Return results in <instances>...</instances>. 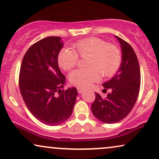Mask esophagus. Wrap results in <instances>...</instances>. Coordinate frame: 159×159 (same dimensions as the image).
<instances>
[{"instance_id": "1", "label": "esophagus", "mask_w": 159, "mask_h": 159, "mask_svg": "<svg viewBox=\"0 0 159 159\" xmlns=\"http://www.w3.org/2000/svg\"><path fill=\"white\" fill-rule=\"evenodd\" d=\"M77 90H78V92L79 93V94H82V93H83L86 89L84 88H82V87H78Z\"/></svg>"}]
</instances>
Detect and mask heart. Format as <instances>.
I'll return each mask as SVG.
<instances>
[{
    "label": "heart",
    "instance_id": "obj_1",
    "mask_svg": "<svg viewBox=\"0 0 159 159\" xmlns=\"http://www.w3.org/2000/svg\"><path fill=\"white\" fill-rule=\"evenodd\" d=\"M74 51L64 48L58 54L59 65L68 70L76 65L78 56L86 57L85 65L88 68L75 69L70 73L69 80L73 85L86 87L104 76L112 75L117 71L121 62V54L117 46L107 44L104 40L90 37L75 42Z\"/></svg>",
    "mask_w": 159,
    "mask_h": 159
}]
</instances>
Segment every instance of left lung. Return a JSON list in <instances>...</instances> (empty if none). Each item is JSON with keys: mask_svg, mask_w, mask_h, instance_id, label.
I'll return each instance as SVG.
<instances>
[{"mask_svg": "<svg viewBox=\"0 0 159 159\" xmlns=\"http://www.w3.org/2000/svg\"><path fill=\"white\" fill-rule=\"evenodd\" d=\"M120 44L121 63L116 74L102 84L106 98L98 93L91 108L93 115L105 124H116L128 116L136 102L140 87V70L134 51L127 42L115 35Z\"/></svg>", "mask_w": 159, "mask_h": 159, "instance_id": "8db88e82", "label": "left lung"}]
</instances>
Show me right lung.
Returning a JSON list of instances; mask_svg holds the SVG:
<instances>
[{"mask_svg": "<svg viewBox=\"0 0 159 159\" xmlns=\"http://www.w3.org/2000/svg\"><path fill=\"white\" fill-rule=\"evenodd\" d=\"M62 47L60 37L40 40L25 53L20 67L19 84L25 105L33 116L48 126L68 119L78 94L75 87L60 89L65 82L57 60Z\"/></svg>", "mask_w": 159, "mask_h": 159, "instance_id": "obj_1", "label": "right lung"}]
</instances>
